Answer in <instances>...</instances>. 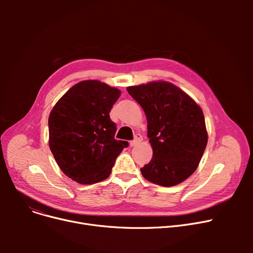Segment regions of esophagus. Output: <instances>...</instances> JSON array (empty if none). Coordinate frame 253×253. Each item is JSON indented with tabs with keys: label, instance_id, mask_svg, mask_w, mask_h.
Wrapping results in <instances>:
<instances>
[{
	"label": "esophagus",
	"instance_id": "34e87169",
	"mask_svg": "<svg viewBox=\"0 0 253 253\" xmlns=\"http://www.w3.org/2000/svg\"><path fill=\"white\" fill-rule=\"evenodd\" d=\"M142 140V136L140 134H136L134 139L130 141V147H134V145H136L138 142H140Z\"/></svg>",
	"mask_w": 253,
	"mask_h": 253
}]
</instances>
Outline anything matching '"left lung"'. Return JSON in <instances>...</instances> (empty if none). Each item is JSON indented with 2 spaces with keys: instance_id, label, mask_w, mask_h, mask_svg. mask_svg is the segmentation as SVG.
Masks as SVG:
<instances>
[{
  "instance_id": "8db88e82",
  "label": "left lung",
  "mask_w": 253,
  "mask_h": 253,
  "mask_svg": "<svg viewBox=\"0 0 253 253\" xmlns=\"http://www.w3.org/2000/svg\"><path fill=\"white\" fill-rule=\"evenodd\" d=\"M148 120L152 160L140 168L145 179L172 187L191 176L207 144L203 112L188 94L168 82L127 88Z\"/></svg>"
}]
</instances>
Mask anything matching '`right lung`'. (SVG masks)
Instances as JSON below:
<instances>
[{
	"instance_id": "right-lung-1",
	"label": "right lung",
	"mask_w": 253,
	"mask_h": 253,
	"mask_svg": "<svg viewBox=\"0 0 253 253\" xmlns=\"http://www.w3.org/2000/svg\"><path fill=\"white\" fill-rule=\"evenodd\" d=\"M120 90L94 80L73 86L51 111L49 147L63 173L91 184L108 178L117 157L127 148L115 139L116 123L110 112Z\"/></svg>"
}]
</instances>
